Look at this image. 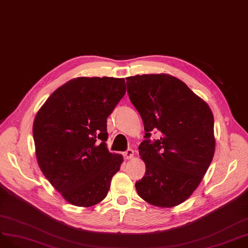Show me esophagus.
I'll return each instance as SVG.
<instances>
[{
  "label": "esophagus",
  "instance_id": "1",
  "mask_svg": "<svg viewBox=\"0 0 248 248\" xmlns=\"http://www.w3.org/2000/svg\"><path fill=\"white\" fill-rule=\"evenodd\" d=\"M124 158H126V159H131V158H133V156H134V150L133 149H127L125 153H124Z\"/></svg>",
  "mask_w": 248,
  "mask_h": 248
}]
</instances>
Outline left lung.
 Masks as SVG:
<instances>
[{
  "label": "left lung",
  "mask_w": 248,
  "mask_h": 248,
  "mask_svg": "<svg viewBox=\"0 0 248 248\" xmlns=\"http://www.w3.org/2000/svg\"><path fill=\"white\" fill-rule=\"evenodd\" d=\"M129 98L144 124L139 155L145 174L135 183L147 203L170 208L194 193L212 162L214 119L208 104L169 74L127 77ZM157 129L161 138L150 141Z\"/></svg>",
  "instance_id": "1"
}]
</instances>
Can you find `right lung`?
I'll use <instances>...</instances> for the list:
<instances>
[{
  "instance_id": "obj_1",
  "label": "right lung",
  "mask_w": 248,
  "mask_h": 248,
  "mask_svg": "<svg viewBox=\"0 0 248 248\" xmlns=\"http://www.w3.org/2000/svg\"><path fill=\"white\" fill-rule=\"evenodd\" d=\"M124 93V78L78 77L55 90L36 114L38 165L72 205L100 203L121 169L123 155L107 148V117Z\"/></svg>"
}]
</instances>
